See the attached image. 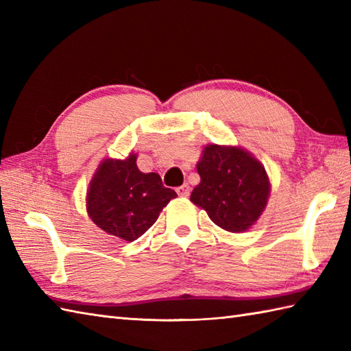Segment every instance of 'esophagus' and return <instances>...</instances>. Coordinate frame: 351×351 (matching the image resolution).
<instances>
[{"label": "esophagus", "instance_id": "esophagus-1", "mask_svg": "<svg viewBox=\"0 0 351 351\" xmlns=\"http://www.w3.org/2000/svg\"><path fill=\"white\" fill-rule=\"evenodd\" d=\"M176 193H178V196H181V197H187V196L190 195V185H187V184H182L181 187H178V189H176Z\"/></svg>", "mask_w": 351, "mask_h": 351}]
</instances>
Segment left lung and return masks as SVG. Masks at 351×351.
Returning <instances> with one entry per match:
<instances>
[{"label":"left lung","instance_id":"1","mask_svg":"<svg viewBox=\"0 0 351 351\" xmlns=\"http://www.w3.org/2000/svg\"><path fill=\"white\" fill-rule=\"evenodd\" d=\"M200 184L190 200L229 232H244L265 210L270 196L267 171L250 152L237 146L208 145L197 162Z\"/></svg>","mask_w":351,"mask_h":351}]
</instances>
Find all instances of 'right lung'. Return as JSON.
<instances>
[{"instance_id":"obj_1","label":"right lung","mask_w":351,"mask_h":351,"mask_svg":"<svg viewBox=\"0 0 351 351\" xmlns=\"http://www.w3.org/2000/svg\"><path fill=\"white\" fill-rule=\"evenodd\" d=\"M137 155L104 160L87 190V213L107 234L134 241L158 219L161 210L178 195L166 189L160 175L143 173Z\"/></svg>"}]
</instances>
